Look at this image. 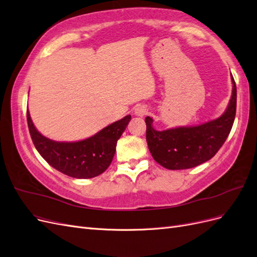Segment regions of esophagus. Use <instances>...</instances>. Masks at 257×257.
Masks as SVG:
<instances>
[{
	"instance_id": "esophagus-1",
	"label": "esophagus",
	"mask_w": 257,
	"mask_h": 257,
	"mask_svg": "<svg viewBox=\"0 0 257 257\" xmlns=\"http://www.w3.org/2000/svg\"><path fill=\"white\" fill-rule=\"evenodd\" d=\"M148 113V108L146 106L143 105H139L135 108V114L138 116H144Z\"/></svg>"
}]
</instances>
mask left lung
<instances>
[{"label": "left lung", "mask_w": 257, "mask_h": 257, "mask_svg": "<svg viewBox=\"0 0 257 257\" xmlns=\"http://www.w3.org/2000/svg\"><path fill=\"white\" fill-rule=\"evenodd\" d=\"M232 94L226 111L220 118L197 126L155 131L152 118L145 119L148 147L153 159L167 169L178 170L198 166L213 158L228 137L235 121L237 89L234 77Z\"/></svg>", "instance_id": "1"}]
</instances>
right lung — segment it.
<instances>
[{
	"mask_svg": "<svg viewBox=\"0 0 257 257\" xmlns=\"http://www.w3.org/2000/svg\"><path fill=\"white\" fill-rule=\"evenodd\" d=\"M27 120L32 142L44 160L66 176L77 179L94 178L109 167L115 146L131 120V115L104 127L94 136L75 143H58L38 132L27 110Z\"/></svg>",
	"mask_w": 257,
	"mask_h": 257,
	"instance_id": "right-lung-1",
	"label": "right lung"
}]
</instances>
